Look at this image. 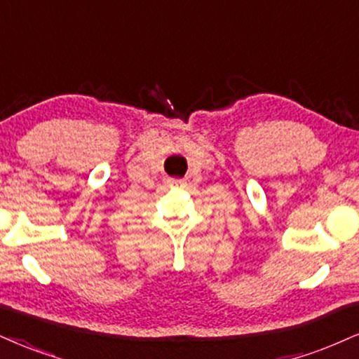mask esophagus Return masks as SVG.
Masks as SVG:
<instances>
[{"instance_id": "obj_1", "label": "esophagus", "mask_w": 359, "mask_h": 359, "mask_svg": "<svg viewBox=\"0 0 359 359\" xmlns=\"http://www.w3.org/2000/svg\"><path fill=\"white\" fill-rule=\"evenodd\" d=\"M168 184H170V187H183L184 180H181V178H170V180H168Z\"/></svg>"}]
</instances>
